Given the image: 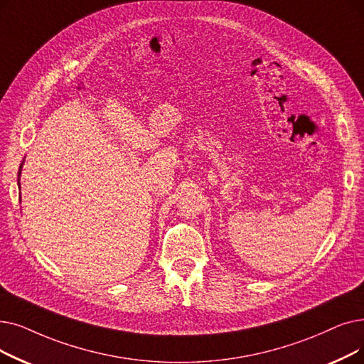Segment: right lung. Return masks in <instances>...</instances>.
<instances>
[{
    "label": "right lung",
    "instance_id": "right-lung-1",
    "mask_svg": "<svg viewBox=\"0 0 364 364\" xmlns=\"http://www.w3.org/2000/svg\"><path fill=\"white\" fill-rule=\"evenodd\" d=\"M22 165H23V162H22ZM22 165L19 166V176H21V171H22Z\"/></svg>",
    "mask_w": 364,
    "mask_h": 364
}]
</instances>
